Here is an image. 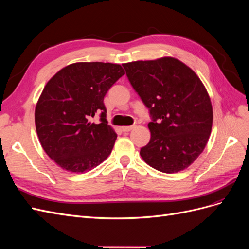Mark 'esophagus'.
<instances>
[{
    "label": "esophagus",
    "mask_w": 249,
    "mask_h": 249,
    "mask_svg": "<svg viewBox=\"0 0 249 249\" xmlns=\"http://www.w3.org/2000/svg\"><path fill=\"white\" fill-rule=\"evenodd\" d=\"M135 127V125H127V126H123L122 130L124 133H129L130 131H132Z\"/></svg>",
    "instance_id": "obj_1"
}]
</instances>
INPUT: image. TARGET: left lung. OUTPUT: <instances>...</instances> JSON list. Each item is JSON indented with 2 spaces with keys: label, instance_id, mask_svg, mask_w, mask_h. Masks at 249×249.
Instances as JSON below:
<instances>
[{
  "label": "left lung",
  "instance_id": "obj_1",
  "mask_svg": "<svg viewBox=\"0 0 249 249\" xmlns=\"http://www.w3.org/2000/svg\"><path fill=\"white\" fill-rule=\"evenodd\" d=\"M123 66L152 117L142 159L165 173L190 166L206 147L213 124L212 104L200 79L171 57Z\"/></svg>",
  "mask_w": 249,
  "mask_h": 249
}]
</instances>
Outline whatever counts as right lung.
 Listing matches in <instances>:
<instances>
[{
	"label": "right lung",
	"mask_w": 249,
	"mask_h": 249,
	"mask_svg": "<svg viewBox=\"0 0 249 249\" xmlns=\"http://www.w3.org/2000/svg\"><path fill=\"white\" fill-rule=\"evenodd\" d=\"M124 74L119 64L79 62L59 71L43 88L35 125L44 152L60 167L89 171L106 160L117 135L108 125L104 97ZM100 114V123H91Z\"/></svg>",
	"instance_id": "1"
}]
</instances>
